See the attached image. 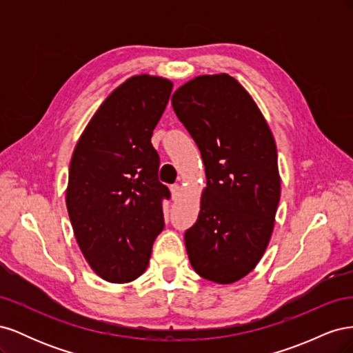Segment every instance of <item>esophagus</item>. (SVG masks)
I'll return each instance as SVG.
<instances>
[{"label": "esophagus", "instance_id": "esophagus-1", "mask_svg": "<svg viewBox=\"0 0 353 353\" xmlns=\"http://www.w3.org/2000/svg\"><path fill=\"white\" fill-rule=\"evenodd\" d=\"M170 193H172L174 200H178L181 196V185H178V184L170 185Z\"/></svg>", "mask_w": 353, "mask_h": 353}]
</instances>
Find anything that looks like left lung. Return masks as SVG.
I'll return each mask as SVG.
<instances>
[{
  "label": "left lung",
  "instance_id": "8db88e82",
  "mask_svg": "<svg viewBox=\"0 0 353 353\" xmlns=\"http://www.w3.org/2000/svg\"><path fill=\"white\" fill-rule=\"evenodd\" d=\"M178 119L206 170L196 223L184 234L194 271L231 284L248 275L270 243L280 201L276 147L249 92L228 74H205L172 95Z\"/></svg>",
  "mask_w": 353,
  "mask_h": 353
}]
</instances>
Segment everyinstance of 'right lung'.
I'll return each instance as SVG.
<instances>
[{
    "instance_id": "obj_1",
    "label": "right lung",
    "mask_w": 353,
    "mask_h": 353,
    "mask_svg": "<svg viewBox=\"0 0 353 353\" xmlns=\"http://www.w3.org/2000/svg\"><path fill=\"white\" fill-rule=\"evenodd\" d=\"M172 82L138 74L95 112L74 147L66 206L79 248L95 274L110 283L138 279L165 227L160 159L152 144Z\"/></svg>"
}]
</instances>
